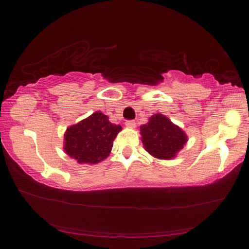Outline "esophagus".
Here are the masks:
<instances>
[{
  "instance_id": "obj_1",
  "label": "esophagus",
  "mask_w": 249,
  "mask_h": 249,
  "mask_svg": "<svg viewBox=\"0 0 249 249\" xmlns=\"http://www.w3.org/2000/svg\"><path fill=\"white\" fill-rule=\"evenodd\" d=\"M125 125L127 126V127H129V128H134L135 126H136V122L135 121H133V120H129V121H126V123H125Z\"/></svg>"
}]
</instances>
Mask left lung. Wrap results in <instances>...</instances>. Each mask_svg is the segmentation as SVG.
I'll return each mask as SVG.
<instances>
[{
    "label": "left lung",
    "mask_w": 249,
    "mask_h": 249,
    "mask_svg": "<svg viewBox=\"0 0 249 249\" xmlns=\"http://www.w3.org/2000/svg\"><path fill=\"white\" fill-rule=\"evenodd\" d=\"M145 149L159 159H171L187 142V136L178 126L162 114L153 115L141 126Z\"/></svg>",
    "instance_id": "obj_1"
}]
</instances>
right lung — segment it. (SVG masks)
<instances>
[{
  "label": "right lung",
  "instance_id": "add662e5",
  "mask_svg": "<svg viewBox=\"0 0 249 249\" xmlns=\"http://www.w3.org/2000/svg\"><path fill=\"white\" fill-rule=\"evenodd\" d=\"M121 129L103 113L95 112L67 129L65 151L79 163H98L111 153L113 141Z\"/></svg>",
  "mask_w": 249,
  "mask_h": 249
}]
</instances>
